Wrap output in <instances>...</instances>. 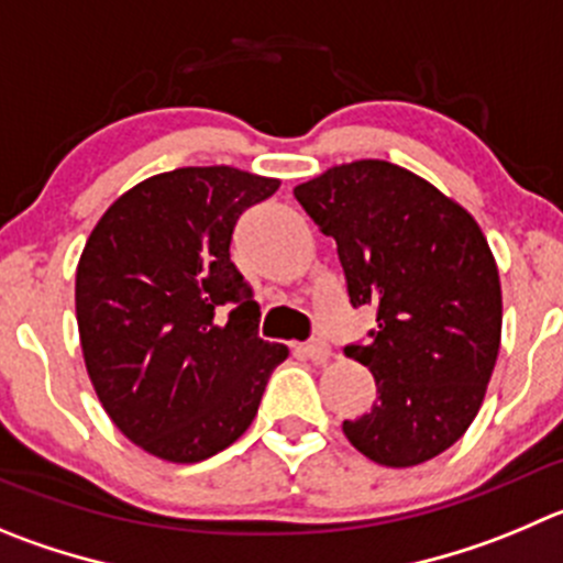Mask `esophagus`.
Returning a JSON list of instances; mask_svg holds the SVG:
<instances>
[{
	"mask_svg": "<svg viewBox=\"0 0 563 563\" xmlns=\"http://www.w3.org/2000/svg\"><path fill=\"white\" fill-rule=\"evenodd\" d=\"M294 353L302 355V358L317 361V364H324V361H330V355H333V350H330L328 341L313 339V341H308V344H297V346H294Z\"/></svg>",
	"mask_w": 563,
	"mask_h": 563,
	"instance_id": "34e87169",
	"label": "esophagus"
}]
</instances>
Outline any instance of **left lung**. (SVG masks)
Listing matches in <instances>:
<instances>
[{
  "label": "left lung",
  "instance_id": "8db88e82",
  "mask_svg": "<svg viewBox=\"0 0 563 563\" xmlns=\"http://www.w3.org/2000/svg\"><path fill=\"white\" fill-rule=\"evenodd\" d=\"M294 197L335 239L353 308L377 313L369 344L344 346L377 386L344 435L383 466L435 459L477 417L500 353L503 291L486 235L455 199L388 161L341 163Z\"/></svg>",
  "mask_w": 563,
  "mask_h": 563
}]
</instances>
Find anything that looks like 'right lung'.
<instances>
[{"instance_id": "add662e5", "label": "right lung", "mask_w": 563, "mask_h": 563, "mask_svg": "<svg viewBox=\"0 0 563 563\" xmlns=\"http://www.w3.org/2000/svg\"><path fill=\"white\" fill-rule=\"evenodd\" d=\"M280 188L233 166L163 172L115 199L86 241L75 306L99 402L133 444L172 464L230 448L255 419L286 344L230 261L239 217Z\"/></svg>"}]
</instances>
